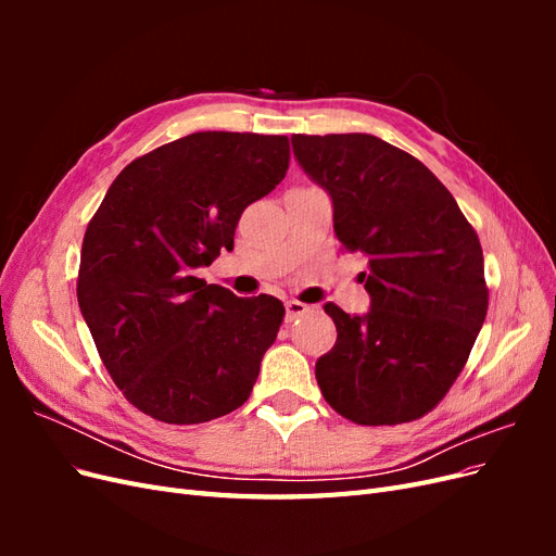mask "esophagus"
<instances>
[{"instance_id":"1","label":"esophagus","mask_w":556,"mask_h":556,"mask_svg":"<svg viewBox=\"0 0 556 556\" xmlns=\"http://www.w3.org/2000/svg\"><path fill=\"white\" fill-rule=\"evenodd\" d=\"M285 311H288V323H292V319H296V317H301V315L311 313V306L301 304V301H296V299H290L288 304H285Z\"/></svg>"}]
</instances>
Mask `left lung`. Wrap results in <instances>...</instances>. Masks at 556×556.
Returning a JSON list of instances; mask_svg holds the SVG:
<instances>
[{"label": "left lung", "mask_w": 556, "mask_h": 556, "mask_svg": "<svg viewBox=\"0 0 556 556\" xmlns=\"http://www.w3.org/2000/svg\"><path fill=\"white\" fill-rule=\"evenodd\" d=\"M292 148L331 194L343 248L368 255L371 311L325 306L339 339L315 364L319 390L355 425L413 422L443 401L484 323L478 233L422 162L371 134H294Z\"/></svg>", "instance_id": "1"}]
</instances>
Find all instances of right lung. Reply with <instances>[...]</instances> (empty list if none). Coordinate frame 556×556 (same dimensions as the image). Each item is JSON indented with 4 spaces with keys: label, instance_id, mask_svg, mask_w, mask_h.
Returning a JSON list of instances; mask_svg holds the SVG:
<instances>
[{
    "label": "right lung",
    "instance_id": "obj_1",
    "mask_svg": "<svg viewBox=\"0 0 556 556\" xmlns=\"http://www.w3.org/2000/svg\"><path fill=\"white\" fill-rule=\"evenodd\" d=\"M290 166V139L197 131L129 162L86 229L78 306L123 396L166 425L248 401L285 306L197 278Z\"/></svg>",
    "mask_w": 556,
    "mask_h": 556
}]
</instances>
